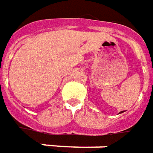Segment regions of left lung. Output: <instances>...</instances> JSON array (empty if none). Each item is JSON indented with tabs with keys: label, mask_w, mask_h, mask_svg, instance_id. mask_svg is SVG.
Masks as SVG:
<instances>
[{
	"label": "left lung",
	"mask_w": 153,
	"mask_h": 153,
	"mask_svg": "<svg viewBox=\"0 0 153 153\" xmlns=\"http://www.w3.org/2000/svg\"><path fill=\"white\" fill-rule=\"evenodd\" d=\"M123 112H124V111H120V113H119V114H121V113H123Z\"/></svg>",
	"instance_id": "8db88e82"
}]
</instances>
